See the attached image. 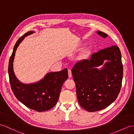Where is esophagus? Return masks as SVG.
Listing matches in <instances>:
<instances>
[{
    "label": "esophagus",
    "mask_w": 134,
    "mask_h": 134,
    "mask_svg": "<svg viewBox=\"0 0 134 134\" xmlns=\"http://www.w3.org/2000/svg\"><path fill=\"white\" fill-rule=\"evenodd\" d=\"M68 77L70 78L72 77V73H71V70H68Z\"/></svg>",
    "instance_id": "esophagus-1"
}]
</instances>
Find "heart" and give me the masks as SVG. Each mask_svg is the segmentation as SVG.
I'll use <instances>...</instances> for the list:
<instances>
[{
	"label": "heart",
	"instance_id": "b5f03b06",
	"mask_svg": "<svg viewBox=\"0 0 134 134\" xmlns=\"http://www.w3.org/2000/svg\"><path fill=\"white\" fill-rule=\"evenodd\" d=\"M90 52H91L90 49H89V48H87V49H85V51H84V55L86 56V57L88 56L89 55H90Z\"/></svg>",
	"mask_w": 134,
	"mask_h": 134
}]
</instances>
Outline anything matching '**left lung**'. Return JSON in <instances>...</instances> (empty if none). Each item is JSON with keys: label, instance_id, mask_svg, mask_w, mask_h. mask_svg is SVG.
Listing matches in <instances>:
<instances>
[{"label": "left lung", "instance_id": "1", "mask_svg": "<svg viewBox=\"0 0 134 134\" xmlns=\"http://www.w3.org/2000/svg\"><path fill=\"white\" fill-rule=\"evenodd\" d=\"M96 33L104 38L108 36L101 31ZM72 74L82 108L90 112L107 108L118 97L122 86L123 65L119 47L106 48L92 54L90 59L79 61Z\"/></svg>", "mask_w": 134, "mask_h": 134}]
</instances>
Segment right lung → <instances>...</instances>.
<instances>
[{
  "label": "right lung",
  "instance_id": "1",
  "mask_svg": "<svg viewBox=\"0 0 134 134\" xmlns=\"http://www.w3.org/2000/svg\"><path fill=\"white\" fill-rule=\"evenodd\" d=\"M35 33L29 31L21 37L13 47L8 66L9 82L13 94L26 107L39 112L49 110L56 105L62 87L68 78L67 68L58 72H50L34 83L25 84L16 77L13 71L16 51L25 37Z\"/></svg>",
  "mask_w": 134,
  "mask_h": 134
}]
</instances>
